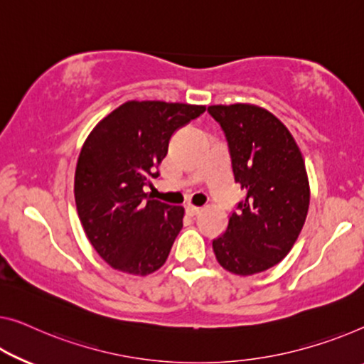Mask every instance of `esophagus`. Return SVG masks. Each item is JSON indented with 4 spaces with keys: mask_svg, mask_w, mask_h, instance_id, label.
Wrapping results in <instances>:
<instances>
[{
    "mask_svg": "<svg viewBox=\"0 0 364 364\" xmlns=\"http://www.w3.org/2000/svg\"><path fill=\"white\" fill-rule=\"evenodd\" d=\"M186 213H188V215H198L200 213V208H198V205H193V204H188Z\"/></svg>",
    "mask_w": 364,
    "mask_h": 364,
    "instance_id": "obj_1",
    "label": "esophagus"
}]
</instances>
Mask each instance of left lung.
<instances>
[{
    "label": "left lung",
    "instance_id": "1",
    "mask_svg": "<svg viewBox=\"0 0 364 364\" xmlns=\"http://www.w3.org/2000/svg\"><path fill=\"white\" fill-rule=\"evenodd\" d=\"M229 142L235 181L247 193L213 248L224 269L250 276L291 252L306 222L311 188L301 149L283 122L248 102L209 106Z\"/></svg>",
    "mask_w": 364,
    "mask_h": 364
}]
</instances>
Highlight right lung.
Here are the masks:
<instances>
[{"instance_id": "1", "label": "right lung", "mask_w": 364, "mask_h": 364, "mask_svg": "<svg viewBox=\"0 0 364 364\" xmlns=\"http://www.w3.org/2000/svg\"><path fill=\"white\" fill-rule=\"evenodd\" d=\"M205 106L126 101L86 137L75 170V203L97 255L121 273L147 276L164 267L183 227L184 208L145 193L178 127Z\"/></svg>"}]
</instances>
